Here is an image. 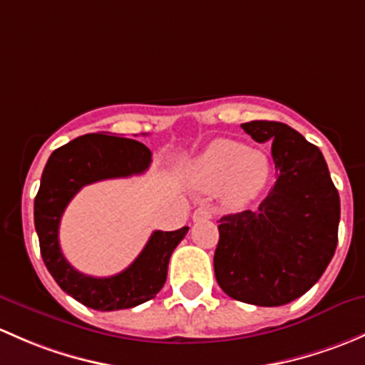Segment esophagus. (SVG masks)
Returning <instances> with one entry per match:
<instances>
[{"instance_id":"1","label":"esophagus","mask_w":365,"mask_h":365,"mask_svg":"<svg viewBox=\"0 0 365 365\" xmlns=\"http://www.w3.org/2000/svg\"><path fill=\"white\" fill-rule=\"evenodd\" d=\"M212 217V210L210 207H198L193 212V221H204V220H210Z\"/></svg>"}]
</instances>
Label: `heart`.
I'll return each mask as SVG.
<instances>
[{
	"mask_svg": "<svg viewBox=\"0 0 365 365\" xmlns=\"http://www.w3.org/2000/svg\"><path fill=\"white\" fill-rule=\"evenodd\" d=\"M190 181L200 190L221 186L228 205H244L265 187L270 163L265 153L247 149L240 142L217 138L207 144L190 165Z\"/></svg>",
	"mask_w": 365,
	"mask_h": 365,
	"instance_id": "obj_1",
	"label": "heart"
}]
</instances>
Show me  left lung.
Returning a JSON list of instances; mask_svg holds the SVG:
<instances>
[{"instance_id":"8db88e82","label":"left lung","mask_w":365,"mask_h":365,"mask_svg":"<svg viewBox=\"0 0 365 365\" xmlns=\"http://www.w3.org/2000/svg\"><path fill=\"white\" fill-rule=\"evenodd\" d=\"M240 126L253 140L270 142L277 181L257 210L221 217L214 274L232 299L283 306L306 294L332 260L339 193L320 149L294 128L277 121Z\"/></svg>"}]
</instances>
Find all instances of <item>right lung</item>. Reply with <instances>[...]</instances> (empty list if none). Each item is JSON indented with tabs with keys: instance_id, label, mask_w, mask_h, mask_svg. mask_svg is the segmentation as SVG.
I'll list each match as a JSON object with an SVG mask.
<instances>
[{
	"instance_id": "add662e5",
	"label": "right lung",
	"mask_w": 365,
	"mask_h": 365,
	"mask_svg": "<svg viewBox=\"0 0 365 365\" xmlns=\"http://www.w3.org/2000/svg\"><path fill=\"white\" fill-rule=\"evenodd\" d=\"M151 156L138 140L89 133L56 149L43 168L35 198V228L43 264L63 292L91 309H128L155 299L167 281L172 253L190 230L182 227L175 232H153L133 264L110 277L86 276L61 253L59 221L71 198L88 184L144 174Z\"/></svg>"
}]
</instances>
